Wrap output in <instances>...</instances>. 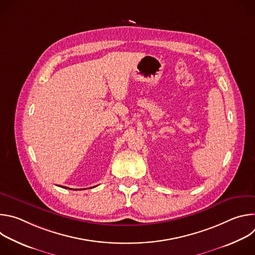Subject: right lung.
Here are the masks:
<instances>
[{
    "instance_id": "obj_1",
    "label": "right lung",
    "mask_w": 255,
    "mask_h": 255,
    "mask_svg": "<svg viewBox=\"0 0 255 255\" xmlns=\"http://www.w3.org/2000/svg\"><path fill=\"white\" fill-rule=\"evenodd\" d=\"M61 188H65V189H68V188H66V187H61Z\"/></svg>"
}]
</instances>
